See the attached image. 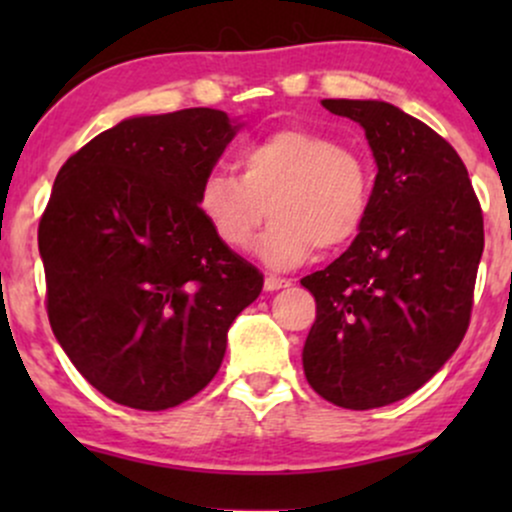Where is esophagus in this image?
Masks as SVG:
<instances>
[{
	"instance_id": "esophagus-1",
	"label": "esophagus",
	"mask_w": 512,
	"mask_h": 512,
	"mask_svg": "<svg viewBox=\"0 0 512 512\" xmlns=\"http://www.w3.org/2000/svg\"><path fill=\"white\" fill-rule=\"evenodd\" d=\"M286 286H291V281L281 279V276H267V279H264V289L267 291H279V289H286Z\"/></svg>"
}]
</instances>
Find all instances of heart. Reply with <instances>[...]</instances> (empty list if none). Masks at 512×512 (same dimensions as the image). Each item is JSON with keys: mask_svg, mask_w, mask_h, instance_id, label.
<instances>
[{"mask_svg": "<svg viewBox=\"0 0 512 512\" xmlns=\"http://www.w3.org/2000/svg\"><path fill=\"white\" fill-rule=\"evenodd\" d=\"M238 175L214 170L199 182L197 211L228 250H245L264 221L272 226L257 255L274 269H293L358 236L370 207L373 175L358 151L308 127H281L245 144Z\"/></svg>", "mask_w": 512, "mask_h": 512, "instance_id": "b5f03b06", "label": "heart"}]
</instances>
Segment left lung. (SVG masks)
Instances as JSON below:
<instances>
[{"instance_id":"left-lung-1","label":"left lung","mask_w":512,"mask_h":512,"mask_svg":"<svg viewBox=\"0 0 512 512\" xmlns=\"http://www.w3.org/2000/svg\"><path fill=\"white\" fill-rule=\"evenodd\" d=\"M366 132L375 175L361 231L330 267L301 279L317 315L303 370L344 409L399 402L455 354L472 313L484 219L457 151L385 101H322Z\"/></svg>"}]
</instances>
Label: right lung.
<instances>
[{
	"instance_id": "1",
	"label": "right lung",
	"mask_w": 512,
	"mask_h": 512,
	"mask_svg": "<svg viewBox=\"0 0 512 512\" xmlns=\"http://www.w3.org/2000/svg\"><path fill=\"white\" fill-rule=\"evenodd\" d=\"M243 122L187 108L117 122L57 173L38 226L48 317L76 370L125 407H178L211 383L262 274L197 211Z\"/></svg>"
}]
</instances>
